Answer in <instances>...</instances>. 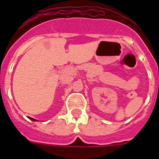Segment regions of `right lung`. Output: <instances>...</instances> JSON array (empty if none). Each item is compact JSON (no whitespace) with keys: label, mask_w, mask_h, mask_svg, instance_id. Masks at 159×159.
Here are the masks:
<instances>
[{"label":"right lung","mask_w":159,"mask_h":159,"mask_svg":"<svg viewBox=\"0 0 159 159\" xmlns=\"http://www.w3.org/2000/svg\"><path fill=\"white\" fill-rule=\"evenodd\" d=\"M30 119L31 120H33V121H35L36 120H34V119H33V118H30Z\"/></svg>","instance_id":"right-lung-1"}]
</instances>
